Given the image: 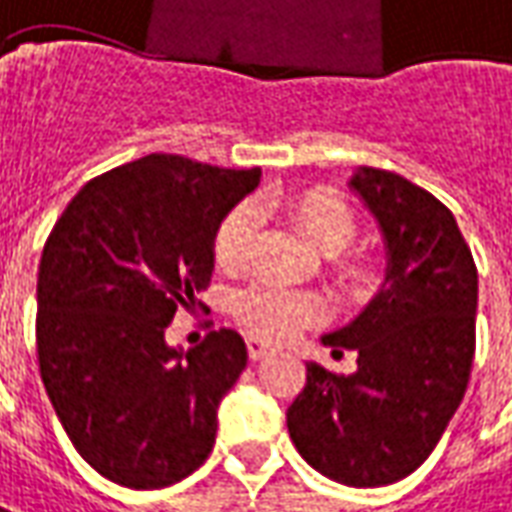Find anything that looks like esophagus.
Instances as JSON below:
<instances>
[{
  "instance_id": "esophagus-1",
  "label": "esophagus",
  "mask_w": 512,
  "mask_h": 512,
  "mask_svg": "<svg viewBox=\"0 0 512 512\" xmlns=\"http://www.w3.org/2000/svg\"><path fill=\"white\" fill-rule=\"evenodd\" d=\"M276 348L273 345H267L264 340H259V337H248V357L250 359H262L267 357V354H273Z\"/></svg>"
}]
</instances>
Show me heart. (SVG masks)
I'll use <instances>...</instances> for the list:
<instances>
[{"mask_svg": "<svg viewBox=\"0 0 512 512\" xmlns=\"http://www.w3.org/2000/svg\"><path fill=\"white\" fill-rule=\"evenodd\" d=\"M264 206L290 217L303 239L323 253H340L357 236V214L348 206V200L337 195L334 189L312 186V189L273 192L264 197ZM256 231H259V211L250 203H239L222 217L220 228L214 234V262L220 264L222 270H242L248 262ZM337 270L343 281L354 287H362L373 278L368 259L362 256H343L337 262ZM234 312L250 334L264 337V340H284L301 326L320 320L323 306L309 292L250 287L236 295Z\"/></svg>", "mask_w": 512, "mask_h": 512, "instance_id": "b5f03b06", "label": "heart"}]
</instances>
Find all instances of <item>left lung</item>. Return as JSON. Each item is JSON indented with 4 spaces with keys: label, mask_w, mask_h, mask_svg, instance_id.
Segmentation results:
<instances>
[{
    "label": "left lung",
    "mask_w": 512,
    "mask_h": 512,
    "mask_svg": "<svg viewBox=\"0 0 512 512\" xmlns=\"http://www.w3.org/2000/svg\"><path fill=\"white\" fill-rule=\"evenodd\" d=\"M351 189L376 217L387 273L376 298L323 345L357 351L337 376L306 365L287 410L301 457L351 488L410 477L465 396L477 345V264L438 197L396 172L359 167Z\"/></svg>",
    "instance_id": "8db88e82"
}]
</instances>
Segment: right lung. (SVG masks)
<instances>
[{
  "instance_id": "obj_1",
  "label": "right lung",
  "mask_w": 512,
  "mask_h": 512,
  "mask_svg": "<svg viewBox=\"0 0 512 512\" xmlns=\"http://www.w3.org/2000/svg\"><path fill=\"white\" fill-rule=\"evenodd\" d=\"M262 169L144 155L88 181L49 234L38 267L35 345L47 396L97 474L133 491L206 463L217 407L248 365L234 329L181 351L164 331L214 270L222 217Z\"/></svg>"
}]
</instances>
